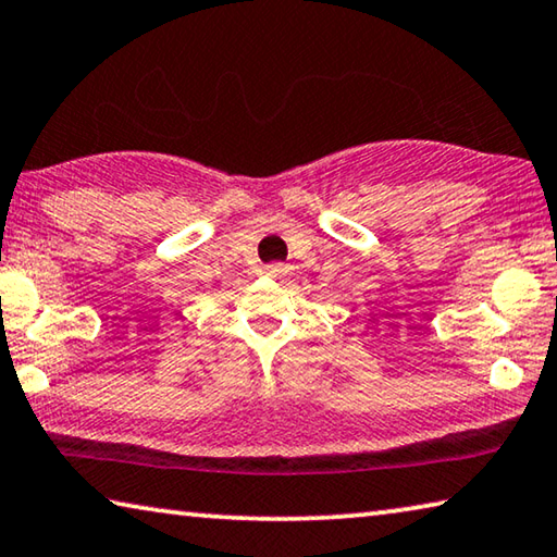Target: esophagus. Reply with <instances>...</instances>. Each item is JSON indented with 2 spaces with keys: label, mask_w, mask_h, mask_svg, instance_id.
<instances>
[{
  "label": "esophagus",
  "mask_w": 557,
  "mask_h": 557,
  "mask_svg": "<svg viewBox=\"0 0 557 557\" xmlns=\"http://www.w3.org/2000/svg\"><path fill=\"white\" fill-rule=\"evenodd\" d=\"M289 265H285V262H275V265H268L265 272L270 277H287L289 275Z\"/></svg>",
  "instance_id": "esophagus-1"
}]
</instances>
